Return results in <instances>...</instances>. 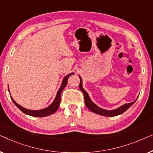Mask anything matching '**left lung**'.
I'll return each mask as SVG.
<instances>
[{
	"mask_svg": "<svg viewBox=\"0 0 153 153\" xmlns=\"http://www.w3.org/2000/svg\"><path fill=\"white\" fill-rule=\"evenodd\" d=\"M79 78H80L79 89L81 90V91L82 92L83 94L85 106H87V108H88L89 110H91V111L95 113V114H100V115H101V116H109V117L116 116H118V115L123 114V113H124L125 111H126L128 109V108L130 107L132 104H134V103L135 102V101H134L133 102H131V103L125 104H124V105H123L122 106H120V107L116 108V109H115V110H112V111L102 109V108H100L99 106H97L96 104H94L93 102L91 101V99H90L89 96H88V94L85 91V90L83 88L82 79H81L80 76H79Z\"/></svg>",
	"mask_w": 153,
	"mask_h": 153,
	"instance_id": "1",
	"label": "left lung"
}]
</instances>
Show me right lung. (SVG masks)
<instances>
[{
	"label": "right lung",
	"mask_w": 153,
	"mask_h": 153,
	"mask_svg": "<svg viewBox=\"0 0 153 153\" xmlns=\"http://www.w3.org/2000/svg\"><path fill=\"white\" fill-rule=\"evenodd\" d=\"M72 74H74V73H71V74L67 75V76L65 77L63 80H62L61 86H60V89L58 90L55 100H54L53 103H52L50 106H48L47 108H44V109H42V110H38V111L29 110V109H26V108L22 107V106L19 105V104L17 103H16V102L14 101L13 99H12V97H11L12 100L13 101L14 104H15V105L17 106V107L19 108V109L22 111L23 113H24V114H26L27 115H29V116H34V117H45V116H49V115H51V114H53L56 111H57L58 107H59V105L60 103V95H61V93H62V90H63L65 88V87L66 86L67 83H68V78Z\"/></svg>",
	"instance_id": "right-lung-1"
}]
</instances>
